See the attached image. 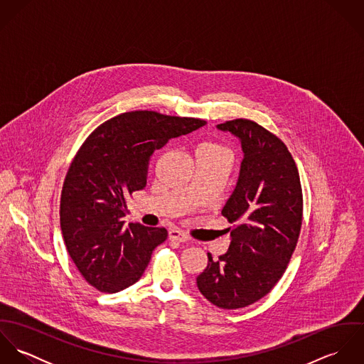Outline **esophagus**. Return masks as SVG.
<instances>
[{"label":"esophagus","mask_w":364,"mask_h":364,"mask_svg":"<svg viewBox=\"0 0 364 364\" xmlns=\"http://www.w3.org/2000/svg\"><path fill=\"white\" fill-rule=\"evenodd\" d=\"M168 238H169L171 241H176V242H186V241L189 240L185 232H182V231H179V230H176V228H171V230L168 231Z\"/></svg>","instance_id":"obj_1"}]
</instances>
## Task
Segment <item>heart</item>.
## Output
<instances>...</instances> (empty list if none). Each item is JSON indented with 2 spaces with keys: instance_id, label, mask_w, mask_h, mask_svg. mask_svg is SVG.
Segmentation results:
<instances>
[{
  "instance_id": "obj_1",
  "label": "heart",
  "mask_w": 364,
  "mask_h": 364,
  "mask_svg": "<svg viewBox=\"0 0 364 364\" xmlns=\"http://www.w3.org/2000/svg\"><path fill=\"white\" fill-rule=\"evenodd\" d=\"M196 153H205V154H211V156H224V158H228L230 159V151L220 146V144H214V143H206V144H202Z\"/></svg>"
}]
</instances>
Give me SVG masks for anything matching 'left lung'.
Segmentation results:
<instances>
[{
  "instance_id": "obj_1",
  "label": "left lung",
  "mask_w": 364,
  "mask_h": 364,
  "mask_svg": "<svg viewBox=\"0 0 364 364\" xmlns=\"http://www.w3.org/2000/svg\"><path fill=\"white\" fill-rule=\"evenodd\" d=\"M240 139L244 151L237 186L221 214L228 228V251L213 260L196 283L208 301L237 310L264 297L283 276L303 223L299 169L286 144L248 119L217 124Z\"/></svg>"
}]
</instances>
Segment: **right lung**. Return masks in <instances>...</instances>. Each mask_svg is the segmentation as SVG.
Here are the masks:
<instances>
[{
	"instance_id": "right-lung-1",
	"label": "right lung",
	"mask_w": 364,
	"mask_h": 364,
	"mask_svg": "<svg viewBox=\"0 0 364 364\" xmlns=\"http://www.w3.org/2000/svg\"><path fill=\"white\" fill-rule=\"evenodd\" d=\"M205 124L134 110L106 120L82 143L63 183L60 225L68 255L91 286L117 293L141 277L168 232L140 223L124 225L126 200L146 188L156 150Z\"/></svg>"
}]
</instances>
